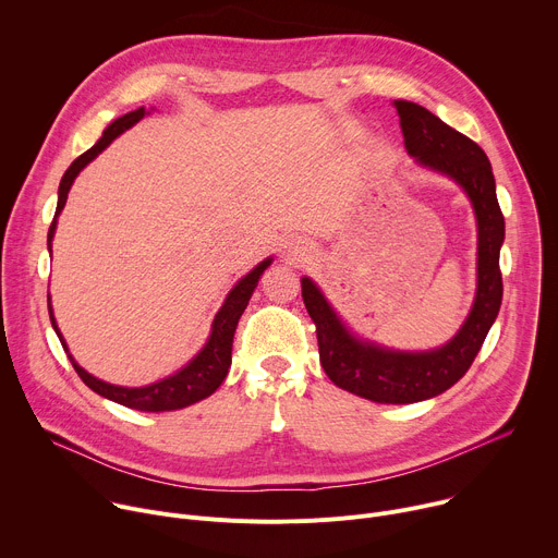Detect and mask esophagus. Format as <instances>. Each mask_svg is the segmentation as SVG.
I'll return each mask as SVG.
<instances>
[{
	"instance_id": "esophagus-1",
	"label": "esophagus",
	"mask_w": 558,
	"mask_h": 558,
	"mask_svg": "<svg viewBox=\"0 0 558 558\" xmlns=\"http://www.w3.org/2000/svg\"><path fill=\"white\" fill-rule=\"evenodd\" d=\"M287 252H289V256H291L293 260H295V258L300 260V258L306 254V247H304L302 243H289V250H287Z\"/></svg>"
}]
</instances>
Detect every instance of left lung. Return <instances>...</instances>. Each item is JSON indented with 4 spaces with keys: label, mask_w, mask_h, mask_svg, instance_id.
Masks as SVG:
<instances>
[{
    "label": "left lung",
    "mask_w": 558,
    "mask_h": 558,
    "mask_svg": "<svg viewBox=\"0 0 558 558\" xmlns=\"http://www.w3.org/2000/svg\"><path fill=\"white\" fill-rule=\"evenodd\" d=\"M395 108L409 154L422 166L454 179L474 205L480 222V287L468 320L437 351L392 353L355 340L308 278H302V300L315 325L323 368L336 386L379 404H413L457 384L480 353L504 298L499 252L506 222L486 151L413 101L397 99Z\"/></svg>",
    "instance_id": "obj_1"
}]
</instances>
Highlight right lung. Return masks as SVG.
<instances>
[{
    "instance_id": "1",
    "label": "right lung",
    "mask_w": 558,
    "mask_h": 558,
    "mask_svg": "<svg viewBox=\"0 0 558 558\" xmlns=\"http://www.w3.org/2000/svg\"><path fill=\"white\" fill-rule=\"evenodd\" d=\"M145 117V110L138 108L134 112H128L123 117H119L112 125H108V130L104 132V136L97 141V145H93L88 151H84L78 158H74L72 166L65 170L61 183H59V201H57V211L54 216H59V211L63 209L65 205V198H68V192H70V185L74 181V177L82 172L93 158L97 154H101L110 143L112 138H117L123 130H128L130 125H134L138 119ZM54 227H57V220H52L50 229H48V250H50V241L54 235ZM271 260H265L260 263L250 276H245L241 282H238L231 293L227 295L222 308L216 313L214 317V325H211V336L205 344V349L183 368L179 371L177 375L168 377V379H161L156 384H149V386H143V388H123V386H114V384H106L97 377H93L90 373H86L82 366H78L72 355L68 353V347L54 325V317H52V311L48 306V313H50V323H52V329L57 331L59 340H61V347L63 351L68 353L76 375L84 379V384L88 388H93L95 392L108 397V400L121 404V407H128V409H134V411H147V413H161V411H177V409H185L190 404H196L201 400H205V397H209L220 384L222 379L227 377V371H229V364H231V347H233V333H235V327H238V320H241L243 311L247 308L250 304V298L254 293V289L258 287V280L260 276L265 274V269L269 267Z\"/></svg>"
}]
</instances>
